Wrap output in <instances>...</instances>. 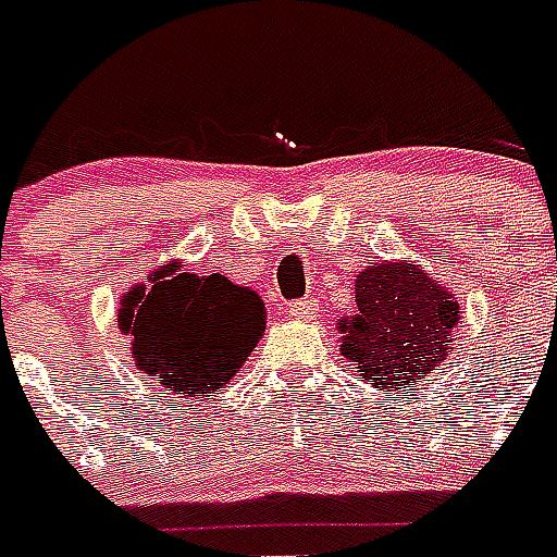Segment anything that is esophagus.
Returning a JSON list of instances; mask_svg holds the SVG:
<instances>
[{
	"instance_id": "1",
	"label": "esophagus",
	"mask_w": 557,
	"mask_h": 557,
	"mask_svg": "<svg viewBox=\"0 0 557 557\" xmlns=\"http://www.w3.org/2000/svg\"><path fill=\"white\" fill-rule=\"evenodd\" d=\"M314 306H318L314 300L304 297V300H295V304H288V314H292V318H297V321H312Z\"/></svg>"
}]
</instances>
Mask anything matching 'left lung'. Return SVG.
Wrapping results in <instances>:
<instances>
[{"label": "left lung", "instance_id": "left-lung-1", "mask_svg": "<svg viewBox=\"0 0 557 557\" xmlns=\"http://www.w3.org/2000/svg\"><path fill=\"white\" fill-rule=\"evenodd\" d=\"M358 312L338 323L341 356L375 387H407L450 356L459 304L410 260L372 262L356 280Z\"/></svg>", "mask_w": 557, "mask_h": 557}]
</instances>
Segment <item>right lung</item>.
I'll return each instance as SVG.
<instances>
[{"instance_id":"right-lung-1","label":"right lung","mask_w":557,"mask_h":557,"mask_svg":"<svg viewBox=\"0 0 557 557\" xmlns=\"http://www.w3.org/2000/svg\"><path fill=\"white\" fill-rule=\"evenodd\" d=\"M117 326L133 338L138 370L176 393H210L231 381L265 332V304L225 274L199 277L178 262L129 288Z\"/></svg>"}]
</instances>
